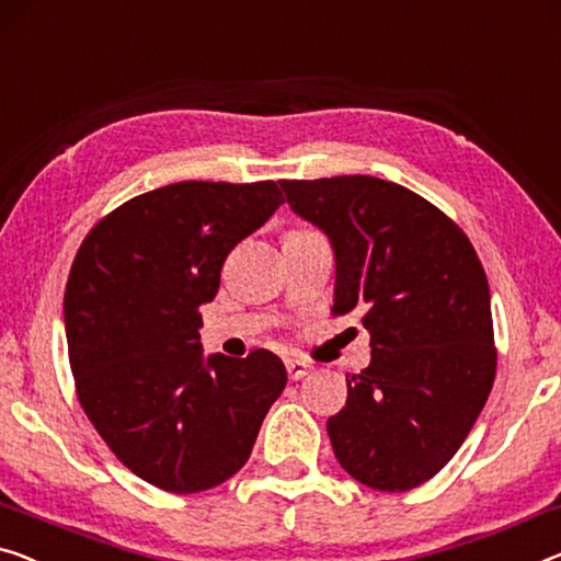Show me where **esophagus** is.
<instances>
[{
	"mask_svg": "<svg viewBox=\"0 0 561 561\" xmlns=\"http://www.w3.org/2000/svg\"><path fill=\"white\" fill-rule=\"evenodd\" d=\"M284 367H287V375L291 380L305 378V375L312 370V365H307L305 360H297V357H287V360H284Z\"/></svg>",
	"mask_w": 561,
	"mask_h": 561,
	"instance_id": "esophagus-1",
	"label": "esophagus"
}]
</instances>
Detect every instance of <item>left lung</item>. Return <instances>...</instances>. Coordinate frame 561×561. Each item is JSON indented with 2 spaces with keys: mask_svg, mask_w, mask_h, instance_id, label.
<instances>
[{
  "mask_svg": "<svg viewBox=\"0 0 561 561\" xmlns=\"http://www.w3.org/2000/svg\"><path fill=\"white\" fill-rule=\"evenodd\" d=\"M291 211L330 237L334 314H360L373 357L328 421L340 466L408 491L446 466L494 386L486 272L466 233L411 188L375 175L279 181Z\"/></svg>",
  "mask_w": 561,
  "mask_h": 561,
  "instance_id": "8db88e82",
  "label": "left lung"
}]
</instances>
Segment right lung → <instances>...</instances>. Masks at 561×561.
Instances as JSON below:
<instances>
[{
    "label": "right lung",
    "mask_w": 561,
    "mask_h": 561,
    "mask_svg": "<svg viewBox=\"0 0 561 561\" xmlns=\"http://www.w3.org/2000/svg\"><path fill=\"white\" fill-rule=\"evenodd\" d=\"M284 204L274 181H181L125 201L78 249L65 287L82 411L140 479L196 494L231 479L287 386L270 350L201 353L198 307L233 247Z\"/></svg>",
    "instance_id": "right-lung-1"
}]
</instances>
